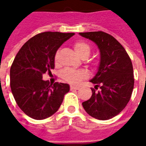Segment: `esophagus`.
<instances>
[{
    "label": "esophagus",
    "mask_w": 146,
    "mask_h": 146,
    "mask_svg": "<svg viewBox=\"0 0 146 146\" xmlns=\"http://www.w3.org/2000/svg\"><path fill=\"white\" fill-rule=\"evenodd\" d=\"M79 89V87H76V86H70V90H78Z\"/></svg>",
    "instance_id": "obj_1"
}]
</instances>
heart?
<instances>
[{
    "mask_svg": "<svg viewBox=\"0 0 146 146\" xmlns=\"http://www.w3.org/2000/svg\"><path fill=\"white\" fill-rule=\"evenodd\" d=\"M73 48L77 54L80 57L87 58L91 53V46L87 42L83 40H78L73 44ZM54 62L58 64L59 59V51L58 50L54 54ZM88 76V73L85 70H73L70 68H66L62 70V77L66 82L72 84H78L80 81Z\"/></svg>",
    "mask_w": 146,
    "mask_h": 146,
    "instance_id": "1",
    "label": "heart"
}]
</instances>
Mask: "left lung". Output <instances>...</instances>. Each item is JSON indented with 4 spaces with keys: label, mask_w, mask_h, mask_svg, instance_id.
<instances>
[{
    "label": "left lung",
    "mask_w": 146,
    "mask_h": 146,
    "mask_svg": "<svg viewBox=\"0 0 146 146\" xmlns=\"http://www.w3.org/2000/svg\"><path fill=\"white\" fill-rule=\"evenodd\" d=\"M80 35L95 42L101 54L98 73L91 80L96 89L92 88V97L83 102V107L95 119H110L126 107L131 97L135 84L131 60L120 43L109 33L96 31Z\"/></svg>",
    "instance_id": "1"
}]
</instances>
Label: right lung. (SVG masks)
Listing matches in <instances>:
<instances>
[{
	"label": "right lung",
	"mask_w": 146,
	"mask_h": 146,
	"mask_svg": "<svg viewBox=\"0 0 146 146\" xmlns=\"http://www.w3.org/2000/svg\"><path fill=\"white\" fill-rule=\"evenodd\" d=\"M73 33L43 32L30 38L16 54L10 69V86L19 107L27 116L44 119L60 107L70 91L67 84H49L43 74L54 68V54Z\"/></svg>",
	"instance_id": "right-lung-1"
}]
</instances>
